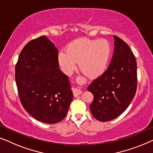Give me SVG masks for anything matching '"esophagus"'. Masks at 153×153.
I'll list each match as a JSON object with an SVG mask.
<instances>
[{
  "mask_svg": "<svg viewBox=\"0 0 153 153\" xmlns=\"http://www.w3.org/2000/svg\"><path fill=\"white\" fill-rule=\"evenodd\" d=\"M77 82H79V83L84 82V80L82 79V78H81L80 77H79L78 78H77ZM73 93H74V96H75V97H77V96H79L82 94V91L81 90L77 89L76 88V89H74V90H73Z\"/></svg>",
  "mask_w": 153,
  "mask_h": 153,
  "instance_id": "esophagus-1",
  "label": "esophagus"
}]
</instances>
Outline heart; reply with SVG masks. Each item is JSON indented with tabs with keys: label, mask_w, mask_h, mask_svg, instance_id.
Instances as JSON below:
<instances>
[{
	"label": "heart",
	"mask_w": 153,
	"mask_h": 153,
	"mask_svg": "<svg viewBox=\"0 0 153 153\" xmlns=\"http://www.w3.org/2000/svg\"><path fill=\"white\" fill-rule=\"evenodd\" d=\"M110 54V45L107 40L81 38L68 44L66 53H59L58 62L66 74H71L79 62L82 72L95 78L105 71Z\"/></svg>",
	"instance_id": "1"
}]
</instances>
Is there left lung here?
<instances>
[{
	"instance_id": "obj_1",
	"label": "left lung",
	"mask_w": 153,
	"mask_h": 153,
	"mask_svg": "<svg viewBox=\"0 0 153 153\" xmlns=\"http://www.w3.org/2000/svg\"><path fill=\"white\" fill-rule=\"evenodd\" d=\"M107 69L90 84L94 96L90 105L96 119L105 122L119 117L130 104L137 91V62L128 45L117 36Z\"/></svg>"
}]
</instances>
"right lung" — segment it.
I'll return each instance as SVG.
<instances>
[{
  "label": "right lung",
  "mask_w": 153,
  "mask_h": 153,
  "mask_svg": "<svg viewBox=\"0 0 153 153\" xmlns=\"http://www.w3.org/2000/svg\"><path fill=\"white\" fill-rule=\"evenodd\" d=\"M59 68L58 50L46 36L25 45L15 67L21 104L32 117L45 123L63 120L74 98L68 77Z\"/></svg>",
  "instance_id": "right-lung-1"
}]
</instances>
